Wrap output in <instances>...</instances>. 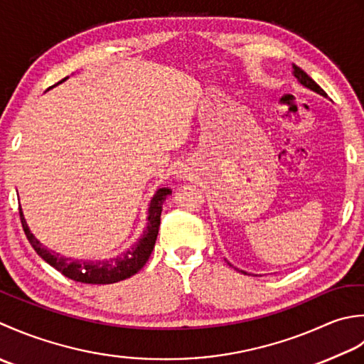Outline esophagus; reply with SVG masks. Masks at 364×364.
Segmentation results:
<instances>
[{"mask_svg":"<svg viewBox=\"0 0 364 364\" xmlns=\"http://www.w3.org/2000/svg\"><path fill=\"white\" fill-rule=\"evenodd\" d=\"M177 177H179V179H187L188 171H185V169H179V171H177Z\"/></svg>","mask_w":364,"mask_h":364,"instance_id":"obj_1","label":"esophagus"}]
</instances>
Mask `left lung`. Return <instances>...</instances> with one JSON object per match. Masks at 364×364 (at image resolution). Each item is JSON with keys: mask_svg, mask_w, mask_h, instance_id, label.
Returning <instances> with one entry per match:
<instances>
[{"mask_svg": "<svg viewBox=\"0 0 364 364\" xmlns=\"http://www.w3.org/2000/svg\"><path fill=\"white\" fill-rule=\"evenodd\" d=\"M292 73H294V77L296 78V81H299V83L301 85V86H305V87H308V89H311V91H314V92H317V94H321V95H323V97H327V92L323 91V89L318 86L316 81L311 78L308 73L305 72V70H301L300 68H296V65L294 64L292 65ZM231 265V264H229ZM239 270V269H237ZM243 273H247V272H243Z\"/></svg>", "mask_w": 364, "mask_h": 364, "instance_id": "1", "label": "left lung"}]
</instances>
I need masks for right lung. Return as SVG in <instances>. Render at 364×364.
<instances>
[{"mask_svg":"<svg viewBox=\"0 0 364 364\" xmlns=\"http://www.w3.org/2000/svg\"><path fill=\"white\" fill-rule=\"evenodd\" d=\"M69 77L58 81L55 86L61 85L63 81H65ZM169 195H171V190L169 188H159L155 191V195L151 199L149 209H147L146 228L138 239V242L129 250H125L124 253L117 255L114 257L102 259V261H87V259L83 261V259L64 257L59 253H55V251L43 247V245L31 234V231H29V226L26 223L23 212H21V207H20V220L28 240L31 243V247L34 248L36 253L39 255L47 264L53 267V269L61 272L64 277L85 284H113V283H117V281L133 277L135 273H138L141 269H143L144 264L147 262V259H149L152 253L155 240H157V235H159L161 207H163V203H165L166 196Z\"/></svg>","mask_w":364,"mask_h":364,"instance_id":"1","label":"right lung"}]
</instances>
